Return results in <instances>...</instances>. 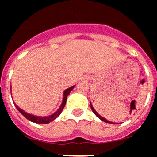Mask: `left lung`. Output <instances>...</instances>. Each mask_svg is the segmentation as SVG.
<instances>
[{
  "instance_id": "left-lung-1",
  "label": "left lung",
  "mask_w": 157,
  "mask_h": 157,
  "mask_svg": "<svg viewBox=\"0 0 157 157\" xmlns=\"http://www.w3.org/2000/svg\"><path fill=\"white\" fill-rule=\"evenodd\" d=\"M90 108H91L92 111H93V113H94L95 115H96V116H97L98 118H99V119H100V120H102V121H105V122H106V123H109V124H114L113 122H112V121H108V120H107L106 118H104V117L101 116V115H99V114H98V112H96V110H95L94 108H93V105H92V103H91V102H90Z\"/></svg>"
}]
</instances>
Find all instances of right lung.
<instances>
[{"instance_id":"obj_1","label":"right lung","mask_w":157,"mask_h":157,"mask_svg":"<svg viewBox=\"0 0 157 157\" xmlns=\"http://www.w3.org/2000/svg\"><path fill=\"white\" fill-rule=\"evenodd\" d=\"M74 86H75V85H74V86H71V87L66 89V90H64V93H63V96H64V97H63L62 103H61V106L59 107V109H58V110H57L56 112H55V113H53L52 115H48V116H43V117L36 116V115H32V114L27 113V112H26L25 111H23V109H20L19 106H17V105H16L15 102H13V103H14V105H15L16 108L17 109V110H18L19 112H20V113H21L22 115H23V116L25 117V118H27L29 121H32V122L37 123V124H48V123L51 122V121H54L55 119H56V118H58V117L60 115H61V112H62V110H63V109H64V107L65 106L67 96H68V95L70 94V93L72 91V90L74 88ZM10 90H11V88H10Z\"/></svg>"}]
</instances>
